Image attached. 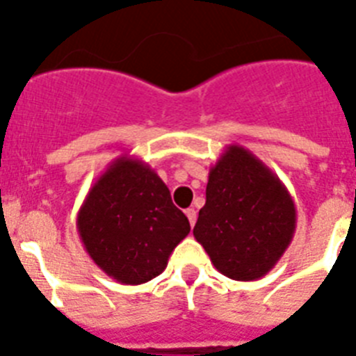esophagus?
Wrapping results in <instances>:
<instances>
[{
    "mask_svg": "<svg viewBox=\"0 0 356 356\" xmlns=\"http://www.w3.org/2000/svg\"><path fill=\"white\" fill-rule=\"evenodd\" d=\"M185 214H187V218H189V224L195 225L196 224V211L195 209H187V211H185Z\"/></svg>",
    "mask_w": 356,
    "mask_h": 356,
    "instance_id": "1",
    "label": "esophagus"
}]
</instances>
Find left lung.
Wrapping results in <instances>:
<instances>
[{
    "instance_id": "left-lung-1",
    "label": "left lung",
    "mask_w": 356,
    "mask_h": 356,
    "mask_svg": "<svg viewBox=\"0 0 356 356\" xmlns=\"http://www.w3.org/2000/svg\"><path fill=\"white\" fill-rule=\"evenodd\" d=\"M296 207L275 172L242 145H227L209 169L193 234L227 278L260 280L289 248Z\"/></svg>"
}]
</instances>
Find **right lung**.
Masks as SVG:
<instances>
[{
    "label": "right lung",
    "mask_w": 356,
    "mask_h": 356,
    "mask_svg": "<svg viewBox=\"0 0 356 356\" xmlns=\"http://www.w3.org/2000/svg\"><path fill=\"white\" fill-rule=\"evenodd\" d=\"M76 227L92 262L125 286L158 277L191 231L156 171L129 154L116 158L94 181Z\"/></svg>",
    "instance_id": "obj_1"
}]
</instances>
